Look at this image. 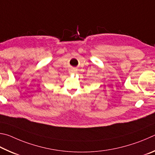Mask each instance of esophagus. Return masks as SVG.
Instances as JSON below:
<instances>
[{
	"label": "esophagus",
	"instance_id": "1",
	"mask_svg": "<svg viewBox=\"0 0 155 155\" xmlns=\"http://www.w3.org/2000/svg\"><path fill=\"white\" fill-rule=\"evenodd\" d=\"M69 73H77V69H74V68H73V69H71L69 71Z\"/></svg>",
	"mask_w": 155,
	"mask_h": 155
}]
</instances>
